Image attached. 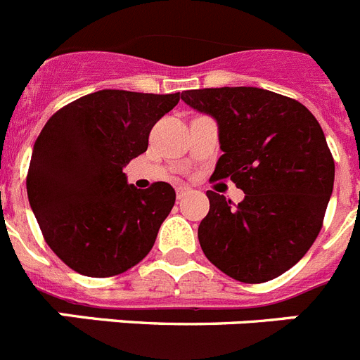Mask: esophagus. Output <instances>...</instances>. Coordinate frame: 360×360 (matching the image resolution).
Returning a JSON list of instances; mask_svg holds the SVG:
<instances>
[{
	"label": "esophagus",
	"instance_id": "34e87169",
	"mask_svg": "<svg viewBox=\"0 0 360 360\" xmlns=\"http://www.w3.org/2000/svg\"><path fill=\"white\" fill-rule=\"evenodd\" d=\"M189 193H191L189 187H186V186H178V187H176V196H178V200L186 198V196L189 195Z\"/></svg>",
	"mask_w": 360,
	"mask_h": 360
}]
</instances>
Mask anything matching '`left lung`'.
<instances>
[{"label":"left lung","mask_w":360,"mask_h":360,"mask_svg":"<svg viewBox=\"0 0 360 360\" xmlns=\"http://www.w3.org/2000/svg\"><path fill=\"white\" fill-rule=\"evenodd\" d=\"M182 101L218 124L224 155L212 176L245 193L232 205L207 191L203 254L238 281L278 278L316 241L332 196L335 164L319 122L294 98L252 86L187 90Z\"/></svg>","instance_id":"1"}]
</instances>
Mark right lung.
I'll return each instance as SVG.
<instances>
[{
  "instance_id": "1",
  "label": "right lung",
  "mask_w": 360,
  "mask_h": 360,
  "mask_svg": "<svg viewBox=\"0 0 360 360\" xmlns=\"http://www.w3.org/2000/svg\"><path fill=\"white\" fill-rule=\"evenodd\" d=\"M178 101L180 94L101 90L44 124L28 167V202L50 249L79 274H122L155 245L176 193L165 182L136 189L122 169Z\"/></svg>"
}]
</instances>
